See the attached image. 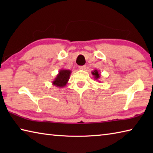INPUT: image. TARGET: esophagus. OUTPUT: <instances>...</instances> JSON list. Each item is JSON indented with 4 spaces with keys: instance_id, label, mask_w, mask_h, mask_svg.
Wrapping results in <instances>:
<instances>
[{
    "instance_id": "34e87169",
    "label": "esophagus",
    "mask_w": 153,
    "mask_h": 153,
    "mask_svg": "<svg viewBox=\"0 0 153 153\" xmlns=\"http://www.w3.org/2000/svg\"><path fill=\"white\" fill-rule=\"evenodd\" d=\"M86 65H82V66H79V69L80 70H84V69H86Z\"/></svg>"
}]
</instances>
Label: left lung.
I'll return each instance as SVG.
<instances>
[{"label": "left lung", "instance_id": "1", "mask_svg": "<svg viewBox=\"0 0 153 153\" xmlns=\"http://www.w3.org/2000/svg\"><path fill=\"white\" fill-rule=\"evenodd\" d=\"M92 74L94 76V78L96 80H98L100 79V73L99 72V71L97 70V69H94V71H92Z\"/></svg>", "mask_w": 153, "mask_h": 153}]
</instances>
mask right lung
<instances>
[{
	"label": "right lung",
	"mask_w": 153,
	"mask_h": 153,
	"mask_svg": "<svg viewBox=\"0 0 153 153\" xmlns=\"http://www.w3.org/2000/svg\"><path fill=\"white\" fill-rule=\"evenodd\" d=\"M71 74V71L69 69H60L59 74L56 75L55 79L53 80L52 84L53 86L59 88H63L66 86L69 79V77Z\"/></svg>",
	"instance_id": "add662e5"
}]
</instances>
